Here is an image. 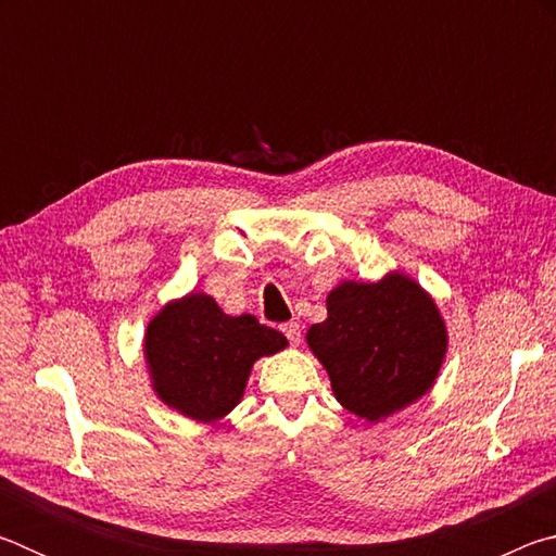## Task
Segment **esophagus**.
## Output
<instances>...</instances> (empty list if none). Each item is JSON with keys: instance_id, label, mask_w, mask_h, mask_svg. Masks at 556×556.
Listing matches in <instances>:
<instances>
[{"instance_id": "34e87169", "label": "esophagus", "mask_w": 556, "mask_h": 556, "mask_svg": "<svg viewBox=\"0 0 556 556\" xmlns=\"http://www.w3.org/2000/svg\"><path fill=\"white\" fill-rule=\"evenodd\" d=\"M281 333L289 338L291 345H299V341H301V326L296 321H289V324L281 326Z\"/></svg>"}]
</instances>
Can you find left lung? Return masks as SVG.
I'll return each mask as SVG.
<instances>
[{
    "label": "left lung",
    "mask_w": 556,
    "mask_h": 556,
    "mask_svg": "<svg viewBox=\"0 0 556 556\" xmlns=\"http://www.w3.org/2000/svg\"><path fill=\"white\" fill-rule=\"evenodd\" d=\"M328 318L306 343L331 378L336 400L365 421L417 402L446 355V326L417 281L400 271L363 285L343 281L326 299Z\"/></svg>",
    "instance_id": "obj_1"
}]
</instances>
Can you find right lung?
Instances as JSON below:
<instances>
[{"instance_id":"right-lung-1","label":"right lung","mask_w":556,"mask_h":556,"mask_svg":"<svg viewBox=\"0 0 556 556\" xmlns=\"http://www.w3.org/2000/svg\"><path fill=\"white\" fill-rule=\"evenodd\" d=\"M287 348V338L255 316H228L208 294L166 304L144 333L149 378L159 400L195 421H215L242 400L262 355Z\"/></svg>"}]
</instances>
